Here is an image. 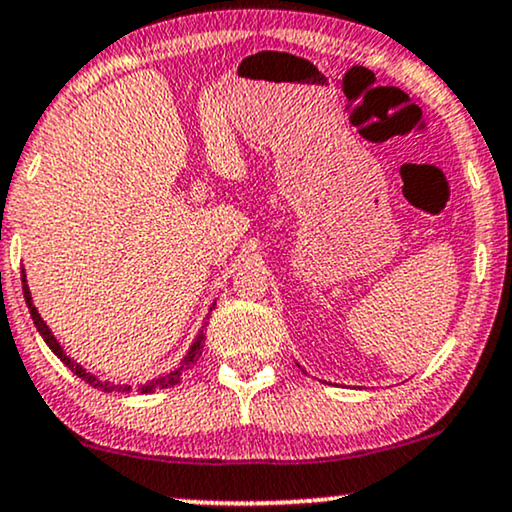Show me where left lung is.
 Here are the masks:
<instances>
[{"mask_svg": "<svg viewBox=\"0 0 512 512\" xmlns=\"http://www.w3.org/2000/svg\"><path fill=\"white\" fill-rule=\"evenodd\" d=\"M298 367H300V365H298Z\"/></svg>", "mask_w": 512, "mask_h": 512, "instance_id": "obj_1", "label": "left lung"}]
</instances>
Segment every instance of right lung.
<instances>
[{
    "label": "right lung",
    "mask_w": 512,
    "mask_h": 512,
    "mask_svg": "<svg viewBox=\"0 0 512 512\" xmlns=\"http://www.w3.org/2000/svg\"><path fill=\"white\" fill-rule=\"evenodd\" d=\"M21 281H23V295H26V303H28L30 317H33V322H35V326H38L40 336L45 338V343H47V346H49V350H52V353L57 355L59 360L64 362V365L71 369L73 374H78L80 379H83V381H88V384L92 386V389H102V391H107V393H112V391H116V393H128V391H131V386H128V384H112V381L97 379L95 374L88 372V369H85L83 365H80V362H76V360H73V357L66 355V353H64V348L59 346V341H57V338H54L52 329H49L45 319L40 317L38 307L33 305V295H30V288H28L26 269H21ZM209 312H212V307H209ZM207 319H209V317H207ZM205 324H207V322H205ZM205 324H202V329L197 331L195 341L190 343L188 353L183 355L181 365H178L176 369H171V372L162 374V377H155V379L145 381V384H140V386H138V391H140V393H155L157 389H169V386H176V384H181L183 374H186L188 369H193L195 362L200 360V355H202V348H205Z\"/></svg>",
    "instance_id": "right-lung-1"
}]
</instances>
